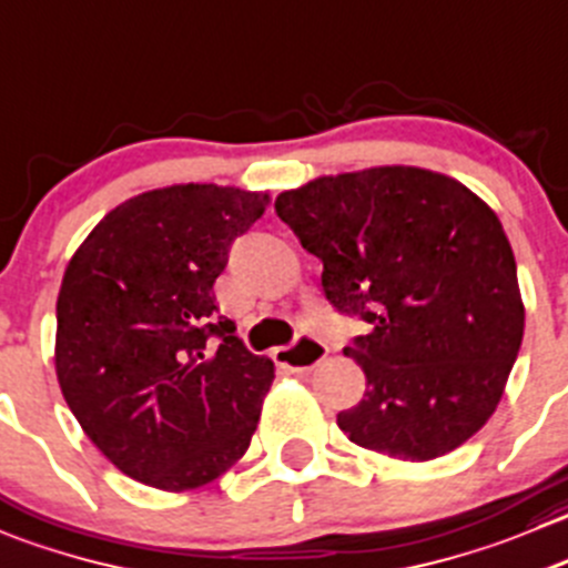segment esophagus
Segmentation results:
<instances>
[{
    "mask_svg": "<svg viewBox=\"0 0 568 568\" xmlns=\"http://www.w3.org/2000/svg\"><path fill=\"white\" fill-rule=\"evenodd\" d=\"M324 355H327V346L318 338H313V335H300L294 344L277 346V349L272 352L274 363L291 368V372H311L313 366L322 363Z\"/></svg>",
    "mask_w": 568,
    "mask_h": 568,
    "instance_id": "obj_1",
    "label": "esophagus"
}]
</instances>
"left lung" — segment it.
Here are the masks:
<instances>
[{
    "mask_svg": "<svg viewBox=\"0 0 568 568\" xmlns=\"http://www.w3.org/2000/svg\"><path fill=\"white\" fill-rule=\"evenodd\" d=\"M341 316L368 324L344 355L366 394L338 413L357 447L433 460L499 405L525 335L510 241L458 180L413 166L318 178L274 202Z\"/></svg>",
    "mask_w": 568,
    "mask_h": 568,
    "instance_id": "1",
    "label": "left lung"
}]
</instances>
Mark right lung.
Segmentation results:
<instances>
[{"label": "right lung", "instance_id": "1", "mask_svg": "<svg viewBox=\"0 0 568 568\" xmlns=\"http://www.w3.org/2000/svg\"><path fill=\"white\" fill-rule=\"evenodd\" d=\"M266 200L194 183L150 191L110 211L65 268L60 388L132 480L205 486L250 447L274 363L246 349L213 283Z\"/></svg>", "mask_w": 568, "mask_h": 568}]
</instances>
